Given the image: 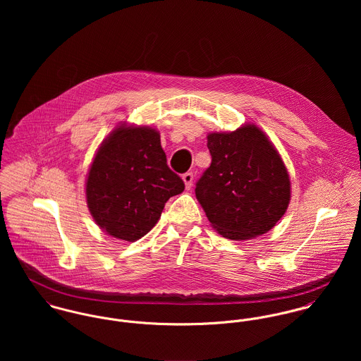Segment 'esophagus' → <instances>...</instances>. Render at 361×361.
Listing matches in <instances>:
<instances>
[{
    "label": "esophagus",
    "instance_id": "esophagus-1",
    "mask_svg": "<svg viewBox=\"0 0 361 361\" xmlns=\"http://www.w3.org/2000/svg\"><path fill=\"white\" fill-rule=\"evenodd\" d=\"M182 179H183V182H185L186 189H192V186H193V179H195L193 173H192V172H186V173H183Z\"/></svg>",
    "mask_w": 361,
    "mask_h": 361
}]
</instances>
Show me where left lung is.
<instances>
[{
  "label": "left lung",
  "instance_id": "obj_1",
  "mask_svg": "<svg viewBox=\"0 0 361 361\" xmlns=\"http://www.w3.org/2000/svg\"><path fill=\"white\" fill-rule=\"evenodd\" d=\"M211 165L196 183V197L211 225L226 239L267 233L290 202V180L274 145L256 125L209 133Z\"/></svg>",
  "mask_w": 361,
  "mask_h": 361
}]
</instances>
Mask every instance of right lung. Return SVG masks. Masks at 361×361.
<instances>
[{
    "label": "right lung",
    "mask_w": 361,
    "mask_h": 361,
    "mask_svg": "<svg viewBox=\"0 0 361 361\" xmlns=\"http://www.w3.org/2000/svg\"><path fill=\"white\" fill-rule=\"evenodd\" d=\"M183 190V180L166 164L159 133L149 126L115 128L94 157L86 182L96 224L126 242L149 233L165 203Z\"/></svg>",
    "instance_id": "add662e5"
}]
</instances>
